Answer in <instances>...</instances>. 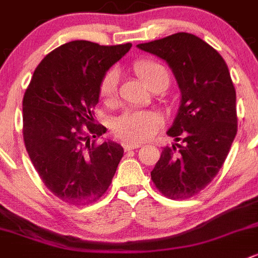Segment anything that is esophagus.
Instances as JSON below:
<instances>
[{
	"instance_id": "obj_1",
	"label": "esophagus",
	"mask_w": 258,
	"mask_h": 258,
	"mask_svg": "<svg viewBox=\"0 0 258 258\" xmlns=\"http://www.w3.org/2000/svg\"><path fill=\"white\" fill-rule=\"evenodd\" d=\"M141 147V144L138 143H124V149L125 152H129V151H133V149H137Z\"/></svg>"
}]
</instances>
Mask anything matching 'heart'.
I'll use <instances>...</instances> for the list:
<instances>
[{"label": "heart", "mask_w": 258, "mask_h": 258, "mask_svg": "<svg viewBox=\"0 0 258 258\" xmlns=\"http://www.w3.org/2000/svg\"><path fill=\"white\" fill-rule=\"evenodd\" d=\"M134 72L138 75L142 82L149 88L158 81L170 80L167 70L153 59H138L133 63ZM117 82H119V75L115 70L109 71L105 73L100 82L99 92L100 96L104 100L114 99L117 90ZM161 119L157 114L152 111H144V110H132L120 115L112 124L114 133L127 143H141L146 141L149 137L156 133Z\"/></svg>", "instance_id": "b5f03b06"}]
</instances>
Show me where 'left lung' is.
Here are the masks:
<instances>
[{"label":"left lung","mask_w":258,"mask_h":258,"mask_svg":"<svg viewBox=\"0 0 258 258\" xmlns=\"http://www.w3.org/2000/svg\"><path fill=\"white\" fill-rule=\"evenodd\" d=\"M166 60L181 91L167 134L180 142L164 148L151 172L170 199H188L207 187L222 168L237 134L235 90L227 63L213 46L188 33L138 44Z\"/></svg>","instance_id":"8db88e82"}]
</instances>
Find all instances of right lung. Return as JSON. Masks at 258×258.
Here are the masks:
<instances>
[{
  "instance_id": "right-lung-1",
  "label": "right lung",
  "mask_w": 258,
  "mask_h": 258,
  "mask_svg": "<svg viewBox=\"0 0 258 258\" xmlns=\"http://www.w3.org/2000/svg\"><path fill=\"white\" fill-rule=\"evenodd\" d=\"M131 48V43H66L39 63L26 88L25 148L46 188L67 204L86 205L99 200L124 154L116 142L107 139L95 144L92 141L106 132L95 121L94 109L102 77Z\"/></svg>"
}]
</instances>
